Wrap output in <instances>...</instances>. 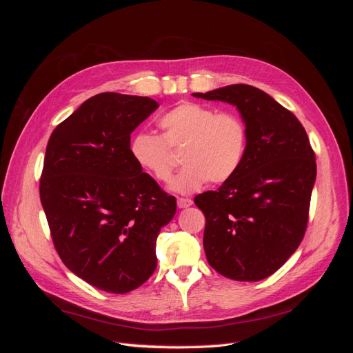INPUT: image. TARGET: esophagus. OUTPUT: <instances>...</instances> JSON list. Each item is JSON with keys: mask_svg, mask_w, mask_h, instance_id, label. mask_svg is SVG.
Masks as SVG:
<instances>
[{"mask_svg": "<svg viewBox=\"0 0 353 353\" xmlns=\"http://www.w3.org/2000/svg\"><path fill=\"white\" fill-rule=\"evenodd\" d=\"M176 203H178V208H179V209H185V208H190L191 205H193V200L181 197V199H178Z\"/></svg>", "mask_w": 353, "mask_h": 353, "instance_id": "1", "label": "esophagus"}]
</instances>
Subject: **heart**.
<instances>
[{
	"instance_id": "obj_1",
	"label": "heart",
	"mask_w": 353,
	"mask_h": 353,
	"mask_svg": "<svg viewBox=\"0 0 353 353\" xmlns=\"http://www.w3.org/2000/svg\"><path fill=\"white\" fill-rule=\"evenodd\" d=\"M162 134H137L130 145L134 162L159 183H168L175 169L170 150H183L185 166L170 190L191 194L208 181L222 184L240 169L248 152V126L234 112H219L206 104L185 101L159 117Z\"/></svg>"
}]
</instances>
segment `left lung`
Instances as JSON below:
<instances>
[{"instance_id":"1","label":"left lung","mask_w":353,"mask_h":353,"mask_svg":"<svg viewBox=\"0 0 353 353\" xmlns=\"http://www.w3.org/2000/svg\"><path fill=\"white\" fill-rule=\"evenodd\" d=\"M193 95L236 105L249 135L237 174L216 191L194 197L206 216L208 262L231 280H263L281 268L305 236L316 178L311 143L292 112L252 85Z\"/></svg>"}]
</instances>
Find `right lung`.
I'll use <instances>...</instances> for the list:
<instances>
[{
	"label": "right lung",
	"instance_id": "1",
	"mask_svg": "<svg viewBox=\"0 0 353 353\" xmlns=\"http://www.w3.org/2000/svg\"><path fill=\"white\" fill-rule=\"evenodd\" d=\"M159 104L101 92L52 131L39 196L63 263L103 292L122 294L154 272L156 240L176 200L138 168L131 134Z\"/></svg>",
	"mask_w": 353,
	"mask_h": 353
}]
</instances>
